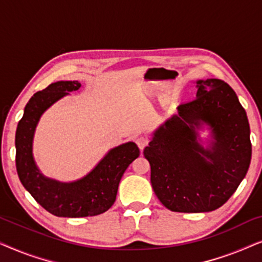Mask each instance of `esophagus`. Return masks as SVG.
Returning a JSON list of instances; mask_svg holds the SVG:
<instances>
[{
	"mask_svg": "<svg viewBox=\"0 0 262 262\" xmlns=\"http://www.w3.org/2000/svg\"><path fill=\"white\" fill-rule=\"evenodd\" d=\"M136 143H137L138 148L141 149V150H143L146 145H148L149 141H148V138H146V137H138L137 139H136Z\"/></svg>",
	"mask_w": 262,
	"mask_h": 262,
	"instance_id": "34e87169",
	"label": "esophagus"
}]
</instances>
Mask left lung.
Wrapping results in <instances>:
<instances>
[{"mask_svg":"<svg viewBox=\"0 0 262 262\" xmlns=\"http://www.w3.org/2000/svg\"><path fill=\"white\" fill-rule=\"evenodd\" d=\"M195 100L182 103L160 125L144 149L151 186L174 212H210L234 194L252 159L245 108L230 85L198 80ZM206 128L209 137H200Z\"/></svg>","mask_w":262,"mask_h":262,"instance_id":"1","label":"left lung"}]
</instances>
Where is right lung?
I'll return each mask as SVG.
<instances>
[{
  "label": "right lung",
  "mask_w": 262,
  "mask_h": 262,
  "mask_svg": "<svg viewBox=\"0 0 262 262\" xmlns=\"http://www.w3.org/2000/svg\"><path fill=\"white\" fill-rule=\"evenodd\" d=\"M80 87L78 81H58L35 93L25 107L15 134L16 170L21 184L38 204L57 217H89L108 210L116 202L121 177L139 156L136 143L127 142L108 150L87 175L75 181H59L41 173L33 156L39 120L53 103Z\"/></svg>",
  "instance_id": "obj_1"
}]
</instances>
